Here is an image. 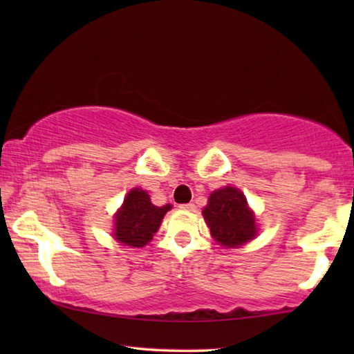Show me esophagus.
Segmentation results:
<instances>
[{
  "label": "esophagus",
  "mask_w": 354,
  "mask_h": 354,
  "mask_svg": "<svg viewBox=\"0 0 354 354\" xmlns=\"http://www.w3.org/2000/svg\"><path fill=\"white\" fill-rule=\"evenodd\" d=\"M179 207L184 209V211H195V205H194V203H185V205H181Z\"/></svg>",
  "instance_id": "1"
}]
</instances>
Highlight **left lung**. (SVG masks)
Listing matches in <instances>:
<instances>
[{"label":"left lung","instance_id":"1","mask_svg":"<svg viewBox=\"0 0 354 354\" xmlns=\"http://www.w3.org/2000/svg\"><path fill=\"white\" fill-rule=\"evenodd\" d=\"M212 237L223 247L234 248L256 236V220L247 198L236 187L215 190L203 209Z\"/></svg>","mask_w":354,"mask_h":354}]
</instances>
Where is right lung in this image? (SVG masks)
<instances>
[{
    "label": "right lung",
    "mask_w": 354,
    "mask_h": 354,
    "mask_svg": "<svg viewBox=\"0 0 354 354\" xmlns=\"http://www.w3.org/2000/svg\"><path fill=\"white\" fill-rule=\"evenodd\" d=\"M170 209V205L162 207L154 206L145 190L133 189L115 215L113 236L128 247H143L151 241L164 215Z\"/></svg>",
    "instance_id": "obj_1"
}]
</instances>
